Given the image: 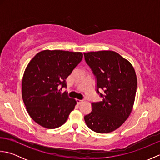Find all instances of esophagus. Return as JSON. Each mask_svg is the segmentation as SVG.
I'll use <instances>...</instances> for the list:
<instances>
[{"label":"esophagus","mask_w":160,"mask_h":160,"mask_svg":"<svg viewBox=\"0 0 160 160\" xmlns=\"http://www.w3.org/2000/svg\"><path fill=\"white\" fill-rule=\"evenodd\" d=\"M76 102H77L78 104H80V103H82V100H79V99H76Z\"/></svg>","instance_id":"34e87169"}]
</instances>
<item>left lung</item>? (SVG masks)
Segmentation results:
<instances>
[{"label":"left lung","instance_id":"8db88e82","mask_svg":"<svg viewBox=\"0 0 160 160\" xmlns=\"http://www.w3.org/2000/svg\"><path fill=\"white\" fill-rule=\"evenodd\" d=\"M84 60L96 79V91L102 98L91 103L84 115L86 124L98 133L115 131L130 115L137 90V77L132 64L113 51L84 53ZM103 90V94L99 90Z\"/></svg>","mask_w":160,"mask_h":160}]
</instances>
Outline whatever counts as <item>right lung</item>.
<instances>
[{"mask_svg":"<svg viewBox=\"0 0 160 160\" xmlns=\"http://www.w3.org/2000/svg\"><path fill=\"white\" fill-rule=\"evenodd\" d=\"M81 52L45 50L30 61L22 80V96L29 115L47 128L65 123L76 102L61 93L66 79L82 59Z\"/></svg>","mask_w":160,"mask_h":160,"instance_id":"right-lung-1","label":"right lung"}]
</instances>
